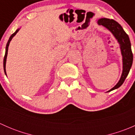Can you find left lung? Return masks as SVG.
<instances>
[{
  "instance_id": "left-lung-1",
  "label": "left lung",
  "mask_w": 135,
  "mask_h": 135,
  "mask_svg": "<svg viewBox=\"0 0 135 135\" xmlns=\"http://www.w3.org/2000/svg\"><path fill=\"white\" fill-rule=\"evenodd\" d=\"M99 25H102L108 30L115 40L119 44L121 54L122 55V73L120 79L112 89L107 92L119 88L124 82L125 80L129 74L130 69L132 66L133 61V55L131 50V44L129 36L124 31L123 27L117 21L114 20H110L107 18H100L97 21Z\"/></svg>"
}]
</instances>
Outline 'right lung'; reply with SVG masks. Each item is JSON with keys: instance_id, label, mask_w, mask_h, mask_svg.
Instances as JSON below:
<instances>
[{"instance_id": "obj_1", "label": "right lung", "mask_w": 135, "mask_h": 135, "mask_svg": "<svg viewBox=\"0 0 135 135\" xmlns=\"http://www.w3.org/2000/svg\"><path fill=\"white\" fill-rule=\"evenodd\" d=\"M21 28V27H20V28H17V30H16V31H15L14 33L12 34V35L10 36V37H9L8 41L7 42V44H6V51H5V55H4V61H3V66H4V73L5 74H6V76H7V74H6V59H7V55H8V46L9 45V42H11V40H12V38H13V36H15V35H16V34L17 33V32H18L19 31H20V29Z\"/></svg>"}]
</instances>
